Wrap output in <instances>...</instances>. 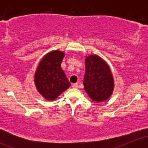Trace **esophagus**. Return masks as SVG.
<instances>
[{
  "label": "esophagus",
  "instance_id": "esophagus-1",
  "mask_svg": "<svg viewBox=\"0 0 148 148\" xmlns=\"http://www.w3.org/2000/svg\"><path fill=\"white\" fill-rule=\"evenodd\" d=\"M71 86H72L73 88H74V89H77V88L78 87V84H77V83L73 84L71 85Z\"/></svg>",
  "mask_w": 148,
  "mask_h": 148
}]
</instances>
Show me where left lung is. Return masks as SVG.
<instances>
[{
  "label": "left lung",
  "mask_w": 148,
  "mask_h": 148,
  "mask_svg": "<svg viewBox=\"0 0 148 148\" xmlns=\"http://www.w3.org/2000/svg\"><path fill=\"white\" fill-rule=\"evenodd\" d=\"M83 84L89 97L96 102L105 101L112 94V74L107 64L99 56L90 55L85 59Z\"/></svg>",
  "instance_id": "left-lung-1"
}]
</instances>
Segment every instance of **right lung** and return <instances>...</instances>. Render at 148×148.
Instances as JSON below:
<instances>
[{"mask_svg":"<svg viewBox=\"0 0 148 148\" xmlns=\"http://www.w3.org/2000/svg\"><path fill=\"white\" fill-rule=\"evenodd\" d=\"M64 53L53 51L46 55L38 66L34 82L38 92L47 100H54L71 84L61 67Z\"/></svg>","mask_w":148,"mask_h":148,"instance_id":"obj_1","label":"right lung"}]
</instances>
